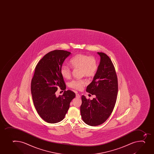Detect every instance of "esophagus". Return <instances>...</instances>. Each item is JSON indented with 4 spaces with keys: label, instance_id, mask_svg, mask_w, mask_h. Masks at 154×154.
<instances>
[{
    "label": "esophagus",
    "instance_id": "34e87169",
    "mask_svg": "<svg viewBox=\"0 0 154 154\" xmlns=\"http://www.w3.org/2000/svg\"><path fill=\"white\" fill-rule=\"evenodd\" d=\"M76 97L77 98H80L81 97V96L79 94L77 93V94H76Z\"/></svg>",
    "mask_w": 154,
    "mask_h": 154
}]
</instances>
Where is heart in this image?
Segmentation results:
<instances>
[{
  "mask_svg": "<svg viewBox=\"0 0 154 154\" xmlns=\"http://www.w3.org/2000/svg\"><path fill=\"white\" fill-rule=\"evenodd\" d=\"M70 65L73 68H80L82 76L92 77L96 74L98 70L97 60L94 57L79 54L75 56L70 61ZM60 73L63 77L69 78L71 75V69L67 66H62L60 68ZM87 84V81L84 79L73 80L69 83V86L72 88L81 90Z\"/></svg>",
  "mask_w": 154,
  "mask_h": 154,
  "instance_id": "obj_1",
  "label": "heart"
}]
</instances>
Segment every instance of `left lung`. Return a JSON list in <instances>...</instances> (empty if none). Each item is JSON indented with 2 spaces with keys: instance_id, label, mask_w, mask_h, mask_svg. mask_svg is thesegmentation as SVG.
<instances>
[{
  "instance_id": "1",
  "label": "left lung",
  "mask_w": 154,
  "mask_h": 154,
  "mask_svg": "<svg viewBox=\"0 0 154 154\" xmlns=\"http://www.w3.org/2000/svg\"><path fill=\"white\" fill-rule=\"evenodd\" d=\"M100 62L93 81L86 91L96 97L87 99L82 95L80 106L81 117L85 123L96 126L104 123L112 112L117 99L118 81L116 69L106 54L98 52Z\"/></svg>"
}]
</instances>
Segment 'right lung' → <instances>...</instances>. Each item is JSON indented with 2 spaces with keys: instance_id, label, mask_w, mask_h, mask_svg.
<instances>
[{
  "instance_id": "add662e5",
  "label": "right lung",
  "mask_w": 154,
  "mask_h": 154,
  "mask_svg": "<svg viewBox=\"0 0 154 154\" xmlns=\"http://www.w3.org/2000/svg\"><path fill=\"white\" fill-rule=\"evenodd\" d=\"M71 53L56 50L47 54L35 67L31 82V93L34 106L40 117L48 123H55L64 119L72 100L76 96L71 90L56 96L58 88H66L60 68Z\"/></svg>"
}]
</instances>
